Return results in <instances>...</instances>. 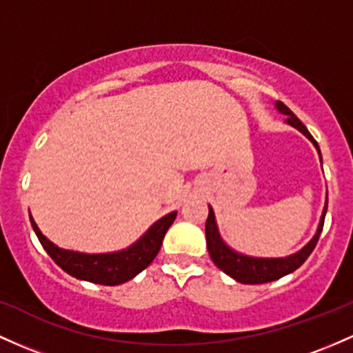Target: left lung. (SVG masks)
<instances>
[{
  "label": "left lung",
  "instance_id": "left-lung-1",
  "mask_svg": "<svg viewBox=\"0 0 353 353\" xmlns=\"http://www.w3.org/2000/svg\"><path fill=\"white\" fill-rule=\"evenodd\" d=\"M274 107H276V110L280 112V114L286 115L285 122L288 123V125L295 127L296 130H300V132L303 134L313 145H315V149L319 150L320 162H321L320 147L316 144L315 139L312 137V134L308 132L307 127L301 123V120L298 119L283 102H276L274 103ZM327 206H328V194L325 197L323 211H321L319 228H316L313 238L310 239L301 250H298L296 253L288 254V256H281V258L250 256V254H243L239 253V251L233 250V248L221 238L214 211H212L211 206H208L209 214L206 219V243H208L209 256H211L212 263H214L219 270H223L228 276H231L233 280L239 281V283L261 285V283H270V281H274V280H280V278L285 276V274L293 273L296 268H300V266L307 261L310 254H312V251L315 250L321 230H323V221H325V214H327Z\"/></svg>",
  "mask_w": 353,
  "mask_h": 353
}]
</instances>
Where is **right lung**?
Masks as SVG:
<instances>
[{"mask_svg":"<svg viewBox=\"0 0 353 353\" xmlns=\"http://www.w3.org/2000/svg\"><path fill=\"white\" fill-rule=\"evenodd\" d=\"M176 216L177 211L162 216L137 241L120 251H112V253H82V251L63 250L41 233L32 214H30V221H32L33 231L40 239L41 246L61 270L75 276L77 280L115 286L132 280L154 261L161 250L162 239Z\"/></svg>","mask_w":353,"mask_h":353,"instance_id":"1","label":"right lung"}]
</instances>
